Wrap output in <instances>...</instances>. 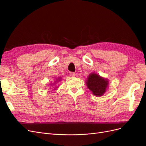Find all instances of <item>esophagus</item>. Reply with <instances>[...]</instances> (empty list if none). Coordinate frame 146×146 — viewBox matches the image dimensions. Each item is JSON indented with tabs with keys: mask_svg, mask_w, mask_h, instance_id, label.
Masks as SVG:
<instances>
[{
	"mask_svg": "<svg viewBox=\"0 0 146 146\" xmlns=\"http://www.w3.org/2000/svg\"><path fill=\"white\" fill-rule=\"evenodd\" d=\"M69 75L71 77H75V75H76V74H75L74 72H70Z\"/></svg>",
	"mask_w": 146,
	"mask_h": 146,
	"instance_id": "obj_1",
	"label": "esophagus"
}]
</instances>
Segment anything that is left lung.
<instances>
[{
  "label": "left lung",
  "instance_id": "1",
  "mask_svg": "<svg viewBox=\"0 0 146 146\" xmlns=\"http://www.w3.org/2000/svg\"><path fill=\"white\" fill-rule=\"evenodd\" d=\"M88 89L95 96H102L108 88L109 82L107 78L100 76L98 74L91 73L88 76L86 82Z\"/></svg>",
  "mask_w": 146,
  "mask_h": 146
}]
</instances>
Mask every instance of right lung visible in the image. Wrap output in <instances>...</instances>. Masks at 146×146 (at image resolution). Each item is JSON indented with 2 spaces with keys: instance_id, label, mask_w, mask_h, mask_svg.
<instances>
[{
  "instance_id": "obj_1",
  "label": "right lung",
  "mask_w": 146,
  "mask_h": 146,
  "mask_svg": "<svg viewBox=\"0 0 146 146\" xmlns=\"http://www.w3.org/2000/svg\"><path fill=\"white\" fill-rule=\"evenodd\" d=\"M61 77H58V78H56L55 80V81H54V83H50V85H51V86L52 85V86H54V85H55V86H56V83H58V82H59L60 81H61ZM56 88H57V86H55V88H54V89H53V90H55L56 89Z\"/></svg>"
}]
</instances>
